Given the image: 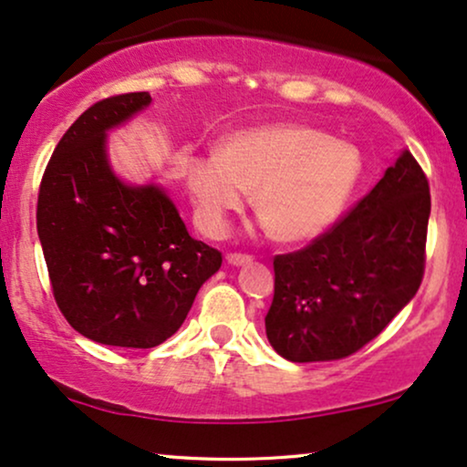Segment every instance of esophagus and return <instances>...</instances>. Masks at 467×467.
I'll use <instances>...</instances> for the list:
<instances>
[{
  "instance_id": "obj_1",
  "label": "esophagus",
  "mask_w": 467,
  "mask_h": 467,
  "mask_svg": "<svg viewBox=\"0 0 467 467\" xmlns=\"http://www.w3.org/2000/svg\"><path fill=\"white\" fill-rule=\"evenodd\" d=\"M228 265H234V267H241V265H247L252 263V256L250 254H239V252H230L226 256Z\"/></svg>"
}]
</instances>
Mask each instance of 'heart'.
Returning <instances> with one entry per match:
<instances>
[{
	"label": "heart",
	"mask_w": 467,
	"mask_h": 467,
	"mask_svg": "<svg viewBox=\"0 0 467 467\" xmlns=\"http://www.w3.org/2000/svg\"><path fill=\"white\" fill-rule=\"evenodd\" d=\"M358 150L306 125H267L228 135L217 155L185 161V185L206 233L220 237L228 215L252 192L256 215L277 241H306L323 233L359 179Z\"/></svg>",
	"instance_id": "heart-1"
}]
</instances>
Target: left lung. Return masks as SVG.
I'll list each match as a JSON object with an SVG mask.
<instances>
[{"mask_svg":"<svg viewBox=\"0 0 467 467\" xmlns=\"http://www.w3.org/2000/svg\"><path fill=\"white\" fill-rule=\"evenodd\" d=\"M429 215V181L403 150L327 233L274 258L271 347L291 362H327L379 336L420 286Z\"/></svg>","mask_w":467,"mask_h":467,"instance_id":"left-lung-1","label":"left lung"}]
</instances>
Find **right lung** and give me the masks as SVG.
<instances>
[{
    "label": "right lung",
    "instance_id": "add662e5",
    "mask_svg": "<svg viewBox=\"0 0 467 467\" xmlns=\"http://www.w3.org/2000/svg\"><path fill=\"white\" fill-rule=\"evenodd\" d=\"M149 92L103 99L57 141L38 192L36 228L56 304L94 342L150 349L182 326L222 252L190 237L157 185L111 170L108 131L150 105Z\"/></svg>",
    "mask_w": 467,
    "mask_h": 467
}]
</instances>
